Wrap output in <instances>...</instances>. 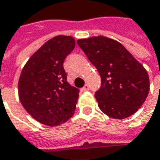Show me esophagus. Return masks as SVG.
<instances>
[{
  "label": "esophagus",
  "mask_w": 160,
  "mask_h": 160,
  "mask_svg": "<svg viewBox=\"0 0 160 160\" xmlns=\"http://www.w3.org/2000/svg\"><path fill=\"white\" fill-rule=\"evenodd\" d=\"M83 90H84V91H88V90H89V86H88V84H86L84 86V87H83Z\"/></svg>",
  "instance_id": "34e87169"
}]
</instances>
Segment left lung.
<instances>
[{"label": "left lung", "mask_w": 160, "mask_h": 160, "mask_svg": "<svg viewBox=\"0 0 160 160\" xmlns=\"http://www.w3.org/2000/svg\"><path fill=\"white\" fill-rule=\"evenodd\" d=\"M77 43L98 70L102 86L94 94L108 117L124 119L144 104L150 90L147 71L117 40L103 36Z\"/></svg>", "instance_id": "obj_1"}]
</instances>
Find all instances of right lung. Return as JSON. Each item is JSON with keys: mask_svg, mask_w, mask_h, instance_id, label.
<instances>
[{"mask_svg": "<svg viewBox=\"0 0 160 160\" xmlns=\"http://www.w3.org/2000/svg\"><path fill=\"white\" fill-rule=\"evenodd\" d=\"M75 47L71 36L59 35L44 43L29 58L18 81L22 105L31 117L48 126L70 119L80 90L66 80L64 60Z\"/></svg>", "mask_w": 160, "mask_h": 160, "instance_id": "obj_1", "label": "right lung"}]
</instances>
